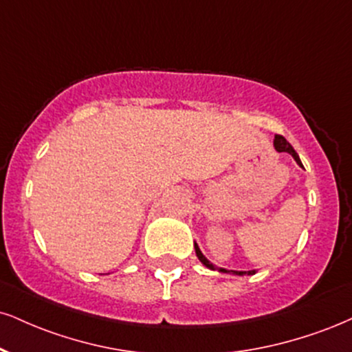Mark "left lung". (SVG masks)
I'll return each mask as SVG.
<instances>
[{
    "label": "left lung",
    "instance_id": "8db88e82",
    "mask_svg": "<svg viewBox=\"0 0 352 352\" xmlns=\"http://www.w3.org/2000/svg\"><path fill=\"white\" fill-rule=\"evenodd\" d=\"M274 147H275V151H277V152H289L292 157L295 159V162H297L300 167H303L302 160H300V157H298V154H297V152H295L294 147L290 146V142L287 141V139L283 138V135H278V134L275 135V138H274ZM195 252H197V257H198V259H200L201 264L206 265V267L211 269V270H219V272L234 274V275H254V274H256V270H226V269H223V267H217V265L211 264V262L206 259L205 256H203V252L200 251V248H198L197 243H195Z\"/></svg>",
    "mask_w": 352,
    "mask_h": 352
}]
</instances>
